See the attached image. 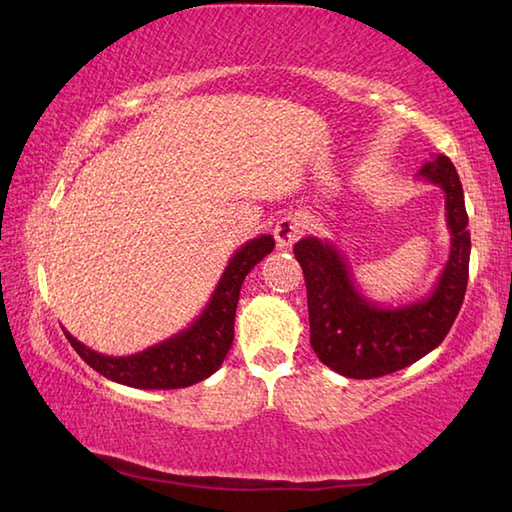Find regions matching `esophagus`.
<instances>
[{
  "label": "esophagus",
  "mask_w": 512,
  "mask_h": 512,
  "mask_svg": "<svg viewBox=\"0 0 512 512\" xmlns=\"http://www.w3.org/2000/svg\"><path fill=\"white\" fill-rule=\"evenodd\" d=\"M303 231H306V220H303L301 215H297V213L285 215V218L276 222V227H274L276 245H279V249L292 247L294 242L303 236Z\"/></svg>",
  "instance_id": "34e87169"
}]
</instances>
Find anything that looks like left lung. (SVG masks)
Segmentation results:
<instances>
[{"label":"left lung","instance_id":"8db88e82","mask_svg":"<svg viewBox=\"0 0 512 512\" xmlns=\"http://www.w3.org/2000/svg\"><path fill=\"white\" fill-rule=\"evenodd\" d=\"M420 177L443 188L452 233L447 263L432 294L407 306H378L357 290L351 267L335 245L301 238L294 256L306 276L310 344L328 369L371 380L396 373L432 353L450 333L468 288L470 231L459 173L445 155L425 161Z\"/></svg>","mask_w":512,"mask_h":512}]
</instances>
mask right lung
I'll use <instances>...</instances> for the list:
<instances>
[{"label": "right lung", "instance_id": "right-lung-1", "mask_svg": "<svg viewBox=\"0 0 512 512\" xmlns=\"http://www.w3.org/2000/svg\"><path fill=\"white\" fill-rule=\"evenodd\" d=\"M274 249L272 236H258L242 245L224 267L209 303L191 326L146 351L128 357L101 355L65 335L74 351L107 380L134 389H184L220 369L233 342V319L245 276Z\"/></svg>", "mask_w": 512, "mask_h": 512}]
</instances>
